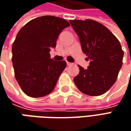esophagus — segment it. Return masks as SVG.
<instances>
[{"mask_svg": "<svg viewBox=\"0 0 131 131\" xmlns=\"http://www.w3.org/2000/svg\"><path fill=\"white\" fill-rule=\"evenodd\" d=\"M67 65H68V66H71V65H72V63H69V62H67Z\"/></svg>", "mask_w": 131, "mask_h": 131, "instance_id": "esophagus-1", "label": "esophagus"}]
</instances>
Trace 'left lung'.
<instances>
[{"mask_svg":"<svg viewBox=\"0 0 131 131\" xmlns=\"http://www.w3.org/2000/svg\"><path fill=\"white\" fill-rule=\"evenodd\" d=\"M78 35L82 52L90 60L74 77L79 90L88 95L98 96L107 92L116 82L123 66L124 52L121 44L108 28L93 19L70 20Z\"/></svg>","mask_w":131,"mask_h":131,"instance_id":"left-lung-1","label":"left lung"}]
</instances>
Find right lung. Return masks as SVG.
<instances>
[{"label":"right lung","mask_w":131,"mask_h":131,"mask_svg":"<svg viewBox=\"0 0 131 131\" xmlns=\"http://www.w3.org/2000/svg\"><path fill=\"white\" fill-rule=\"evenodd\" d=\"M66 19L54 16L33 19L19 30L12 45V63L17 82L27 95L40 98L52 92L66 62L54 61L49 51L63 29Z\"/></svg>","instance_id":"right-lung-1"}]
</instances>
